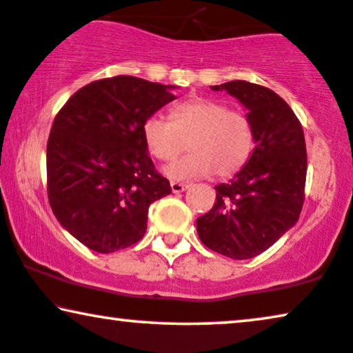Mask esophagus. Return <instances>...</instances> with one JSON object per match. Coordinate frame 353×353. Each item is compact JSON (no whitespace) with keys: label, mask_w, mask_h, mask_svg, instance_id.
<instances>
[{"label":"esophagus","mask_w":353,"mask_h":353,"mask_svg":"<svg viewBox=\"0 0 353 353\" xmlns=\"http://www.w3.org/2000/svg\"><path fill=\"white\" fill-rule=\"evenodd\" d=\"M171 189L174 194H181V192H184L187 189V185L181 184V182H171Z\"/></svg>","instance_id":"1"}]
</instances>
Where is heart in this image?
I'll return each mask as SVG.
<instances>
[{
    "label": "heart",
    "instance_id": "heart-1",
    "mask_svg": "<svg viewBox=\"0 0 353 353\" xmlns=\"http://www.w3.org/2000/svg\"><path fill=\"white\" fill-rule=\"evenodd\" d=\"M148 153L158 161H171L190 148L187 157L164 168L176 181H190L216 174L231 177L245 166L255 147V130L245 112L229 110L224 103L190 97L169 108L168 121L153 114L142 124Z\"/></svg>",
    "mask_w": 353,
    "mask_h": 353
}]
</instances>
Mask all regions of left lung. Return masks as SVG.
Masks as SVG:
<instances>
[{
	"label": "left lung",
	"mask_w": 353,
	"mask_h": 353,
	"mask_svg": "<svg viewBox=\"0 0 353 353\" xmlns=\"http://www.w3.org/2000/svg\"><path fill=\"white\" fill-rule=\"evenodd\" d=\"M211 90L228 92L247 108L255 150L229 184L214 187L216 201L196 219V232L213 252L247 260L268 250L299 221L307 179L303 129L270 88L232 81Z\"/></svg>",
	"instance_id": "left-lung-1"
}]
</instances>
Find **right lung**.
<instances>
[{
  "label": "right lung",
  "instance_id": "obj_1",
  "mask_svg": "<svg viewBox=\"0 0 353 353\" xmlns=\"http://www.w3.org/2000/svg\"><path fill=\"white\" fill-rule=\"evenodd\" d=\"M171 88L132 75L101 79L75 92L54 117L48 200L61 225L90 250L137 243L150 205L171 194L142 137L143 121L176 100Z\"/></svg>",
  "mask_w": 353,
  "mask_h": 353
}]
</instances>
